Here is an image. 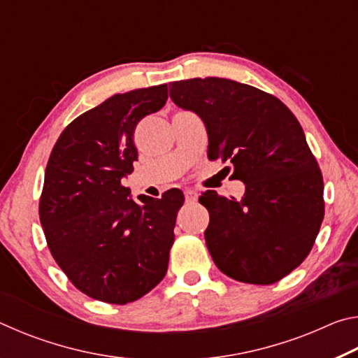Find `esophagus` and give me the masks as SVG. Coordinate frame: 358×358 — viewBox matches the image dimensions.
Returning a JSON list of instances; mask_svg holds the SVG:
<instances>
[{
  "label": "esophagus",
  "instance_id": "obj_1",
  "mask_svg": "<svg viewBox=\"0 0 358 358\" xmlns=\"http://www.w3.org/2000/svg\"><path fill=\"white\" fill-rule=\"evenodd\" d=\"M185 197H186V202H194L197 199V191L196 189H185Z\"/></svg>",
  "mask_w": 358,
  "mask_h": 358
}]
</instances>
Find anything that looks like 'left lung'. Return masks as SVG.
<instances>
[{"instance_id":"1","label":"left lung","mask_w":358,"mask_h":358,"mask_svg":"<svg viewBox=\"0 0 358 358\" xmlns=\"http://www.w3.org/2000/svg\"><path fill=\"white\" fill-rule=\"evenodd\" d=\"M171 98L202 118L208 157L234 164L245 196L199 197L210 213L207 248L224 275L273 284L310 254L324 220V180L299 120L251 85L207 77L173 82Z\"/></svg>"}]
</instances>
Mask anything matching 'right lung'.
I'll return each mask as SVG.
<instances>
[{
	"label": "right lung",
	"mask_w": 358,
	"mask_h": 358,
	"mask_svg": "<svg viewBox=\"0 0 358 358\" xmlns=\"http://www.w3.org/2000/svg\"><path fill=\"white\" fill-rule=\"evenodd\" d=\"M167 83L115 94L66 126L48 157L39 217L53 259L94 300L126 305L166 276L180 189L129 196L134 131L164 107Z\"/></svg>",
	"instance_id": "add662e5"
}]
</instances>
